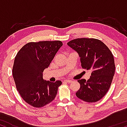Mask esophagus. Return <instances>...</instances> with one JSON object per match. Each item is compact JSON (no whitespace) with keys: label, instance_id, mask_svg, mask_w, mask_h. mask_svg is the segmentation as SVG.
<instances>
[{"label":"esophagus","instance_id":"1","mask_svg":"<svg viewBox=\"0 0 127 127\" xmlns=\"http://www.w3.org/2000/svg\"><path fill=\"white\" fill-rule=\"evenodd\" d=\"M64 82H65V83H72V81H70V80H64Z\"/></svg>","mask_w":127,"mask_h":127}]
</instances>
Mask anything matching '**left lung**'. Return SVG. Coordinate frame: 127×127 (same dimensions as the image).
<instances>
[{
  "mask_svg": "<svg viewBox=\"0 0 127 127\" xmlns=\"http://www.w3.org/2000/svg\"><path fill=\"white\" fill-rule=\"evenodd\" d=\"M67 45L78 53L82 67L91 71L88 81H78L81 87L76 95L88 103L98 101L107 93L115 75L112 52L103 42L94 38L75 39Z\"/></svg>",
  "mask_w": 127,
  "mask_h": 127,
  "instance_id": "8db88e82",
  "label": "left lung"
}]
</instances>
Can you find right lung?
Instances as JSON below:
<instances>
[{"instance_id":"1","label":"right lung","mask_w":127,"mask_h":127,"mask_svg":"<svg viewBox=\"0 0 127 127\" xmlns=\"http://www.w3.org/2000/svg\"><path fill=\"white\" fill-rule=\"evenodd\" d=\"M63 45L60 40L29 42L16 55L12 75L22 98L33 107L39 108L54 100L60 81H44L43 72Z\"/></svg>"}]
</instances>
